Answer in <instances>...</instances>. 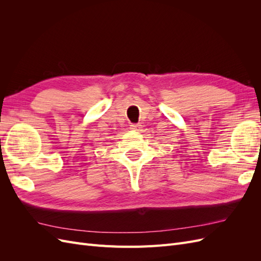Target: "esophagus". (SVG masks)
<instances>
[{"label": "esophagus", "mask_w": 261, "mask_h": 261, "mask_svg": "<svg viewBox=\"0 0 261 261\" xmlns=\"http://www.w3.org/2000/svg\"><path fill=\"white\" fill-rule=\"evenodd\" d=\"M129 127H130V129H133V130H138L139 127H140V125H138V124H130Z\"/></svg>", "instance_id": "esophagus-1"}]
</instances>
